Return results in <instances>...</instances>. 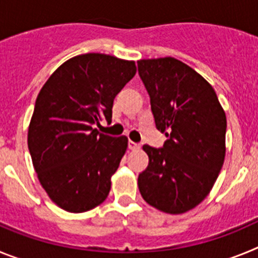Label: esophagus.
<instances>
[{
	"label": "esophagus",
	"instance_id": "34e87169",
	"mask_svg": "<svg viewBox=\"0 0 258 258\" xmlns=\"http://www.w3.org/2000/svg\"><path fill=\"white\" fill-rule=\"evenodd\" d=\"M127 147L131 150H140L141 149V146L138 145V143L133 142V141H129V143H127Z\"/></svg>",
	"mask_w": 258,
	"mask_h": 258
}]
</instances>
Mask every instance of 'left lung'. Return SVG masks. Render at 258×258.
<instances>
[{
    "label": "left lung",
    "instance_id": "8db88e82",
    "mask_svg": "<svg viewBox=\"0 0 258 258\" xmlns=\"http://www.w3.org/2000/svg\"><path fill=\"white\" fill-rule=\"evenodd\" d=\"M155 124L168 140L161 149L145 145L149 166L138 187L150 206L181 214L211 192L226 154V115L211 84L178 59L138 60Z\"/></svg>",
    "mask_w": 258,
    "mask_h": 258
}]
</instances>
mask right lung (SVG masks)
I'll return each mask as SVG.
<instances>
[{"instance_id":"add662e5","label":"right lung","mask_w":258,"mask_h":258,"mask_svg":"<svg viewBox=\"0 0 258 258\" xmlns=\"http://www.w3.org/2000/svg\"><path fill=\"white\" fill-rule=\"evenodd\" d=\"M136 72L133 60L81 54L56 68L38 93L28 149L41 186L61 209L81 213L108 197L127 138L94 125L111 121L113 99Z\"/></svg>"}]
</instances>
